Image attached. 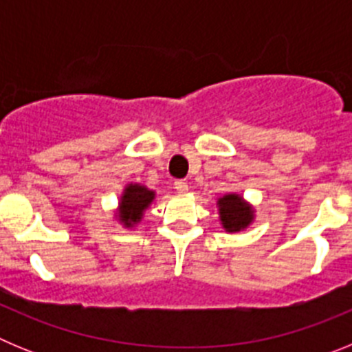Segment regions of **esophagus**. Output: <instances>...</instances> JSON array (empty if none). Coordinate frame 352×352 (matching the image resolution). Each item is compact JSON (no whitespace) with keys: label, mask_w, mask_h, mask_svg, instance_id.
I'll use <instances>...</instances> for the list:
<instances>
[{"label":"esophagus","mask_w":352,"mask_h":352,"mask_svg":"<svg viewBox=\"0 0 352 352\" xmlns=\"http://www.w3.org/2000/svg\"><path fill=\"white\" fill-rule=\"evenodd\" d=\"M174 188H176L179 194H185V192H188V183H186L185 179H176V182H174Z\"/></svg>","instance_id":"obj_1"}]
</instances>
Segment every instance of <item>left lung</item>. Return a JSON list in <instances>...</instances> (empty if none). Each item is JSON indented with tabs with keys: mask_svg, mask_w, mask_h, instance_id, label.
Masks as SVG:
<instances>
[{
	"mask_svg": "<svg viewBox=\"0 0 352 352\" xmlns=\"http://www.w3.org/2000/svg\"><path fill=\"white\" fill-rule=\"evenodd\" d=\"M219 206L220 220H222V226L226 227V231H241V229H245L252 222L250 206H247L239 195H223L219 201Z\"/></svg>",
	"mask_w": 352,
	"mask_h": 352,
	"instance_id": "1",
	"label": "left lung"
}]
</instances>
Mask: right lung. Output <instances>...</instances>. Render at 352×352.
<instances>
[{
  "instance_id": "obj_1",
  "label": "right lung",
  "mask_w": 352,
  "mask_h": 352,
  "mask_svg": "<svg viewBox=\"0 0 352 352\" xmlns=\"http://www.w3.org/2000/svg\"><path fill=\"white\" fill-rule=\"evenodd\" d=\"M153 192L141 185H129L125 194L121 197L120 219L125 222L126 227L133 226L142 217V211L153 201Z\"/></svg>"
}]
</instances>
